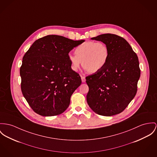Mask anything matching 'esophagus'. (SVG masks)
Here are the masks:
<instances>
[{"label": "esophagus", "instance_id": "obj_1", "mask_svg": "<svg viewBox=\"0 0 157 157\" xmlns=\"http://www.w3.org/2000/svg\"><path fill=\"white\" fill-rule=\"evenodd\" d=\"M81 79H82V82H85V76H81Z\"/></svg>", "mask_w": 157, "mask_h": 157}]
</instances>
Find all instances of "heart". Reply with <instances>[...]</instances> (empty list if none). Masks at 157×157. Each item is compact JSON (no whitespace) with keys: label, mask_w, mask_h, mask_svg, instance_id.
<instances>
[{"label":"heart","mask_w":157,"mask_h":157,"mask_svg":"<svg viewBox=\"0 0 157 157\" xmlns=\"http://www.w3.org/2000/svg\"><path fill=\"white\" fill-rule=\"evenodd\" d=\"M75 55L68 56L75 71H78L82 62L83 68L88 72H97L106 65L109 57L108 47L101 42H85L75 48Z\"/></svg>","instance_id":"heart-1"}]
</instances>
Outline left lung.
<instances>
[{
    "label": "left lung",
    "instance_id": "1",
    "mask_svg": "<svg viewBox=\"0 0 157 157\" xmlns=\"http://www.w3.org/2000/svg\"><path fill=\"white\" fill-rule=\"evenodd\" d=\"M91 39L107 45L109 57L100 71L86 77L89 87L86 101L97 114L115 115L126 108L136 94L140 76L138 57L121 36L106 33Z\"/></svg>",
    "mask_w": 157,
    "mask_h": 157
}]
</instances>
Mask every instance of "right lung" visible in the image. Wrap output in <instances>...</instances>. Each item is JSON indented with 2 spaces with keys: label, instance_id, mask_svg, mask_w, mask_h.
Instances as JSON below:
<instances>
[{
  "label": "right lung",
  "instance_id": "right-lung-1",
  "mask_svg": "<svg viewBox=\"0 0 157 157\" xmlns=\"http://www.w3.org/2000/svg\"><path fill=\"white\" fill-rule=\"evenodd\" d=\"M84 41L48 35L36 40L24 54L20 70L21 89L36 113L56 116L69 107L71 97L82 82L71 68L69 53Z\"/></svg>",
  "mask_w": 157,
  "mask_h": 157
}]
</instances>
